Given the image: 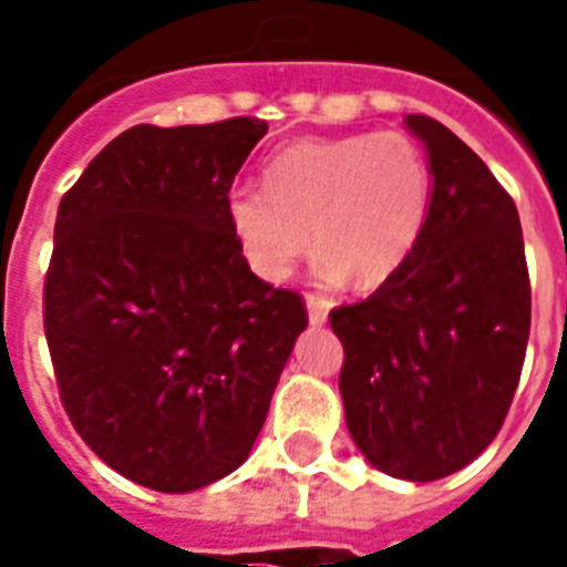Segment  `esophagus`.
<instances>
[{
    "label": "esophagus",
    "mask_w": 567,
    "mask_h": 567,
    "mask_svg": "<svg viewBox=\"0 0 567 567\" xmlns=\"http://www.w3.org/2000/svg\"><path fill=\"white\" fill-rule=\"evenodd\" d=\"M328 309H331V303H328L324 297L307 295V312L312 324H324V321H328Z\"/></svg>",
    "instance_id": "1"
}]
</instances>
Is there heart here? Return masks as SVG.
<instances>
[{
    "instance_id": "obj_1",
    "label": "heart",
    "mask_w": 567,
    "mask_h": 567,
    "mask_svg": "<svg viewBox=\"0 0 567 567\" xmlns=\"http://www.w3.org/2000/svg\"><path fill=\"white\" fill-rule=\"evenodd\" d=\"M431 212V166L401 133L297 140L264 166V187L236 185L224 218L248 270L282 282L312 246L321 282L373 288L416 251Z\"/></svg>"
}]
</instances>
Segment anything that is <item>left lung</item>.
I'll list each match as a JSON object with an SVG mask.
<instances>
[{"label": "left lung", "instance_id": "obj_1", "mask_svg": "<svg viewBox=\"0 0 567 567\" xmlns=\"http://www.w3.org/2000/svg\"><path fill=\"white\" fill-rule=\"evenodd\" d=\"M431 166L416 251L361 303L337 307L346 425L377 471L427 483L495 440L523 373L532 285L511 194L452 130L406 115Z\"/></svg>", "mask_w": 567, "mask_h": 567}]
</instances>
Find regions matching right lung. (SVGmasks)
Returning a JSON list of instances; mask_svg holds the SVG:
<instances>
[{
    "label": "right lung",
    "mask_w": 567,
    "mask_h": 567,
    "mask_svg": "<svg viewBox=\"0 0 567 567\" xmlns=\"http://www.w3.org/2000/svg\"><path fill=\"white\" fill-rule=\"evenodd\" d=\"M264 133L258 117L130 127L56 209L44 337L60 401L109 467L154 492L246 462L307 328L303 297L248 270L224 218Z\"/></svg>",
    "instance_id": "1"
}]
</instances>
